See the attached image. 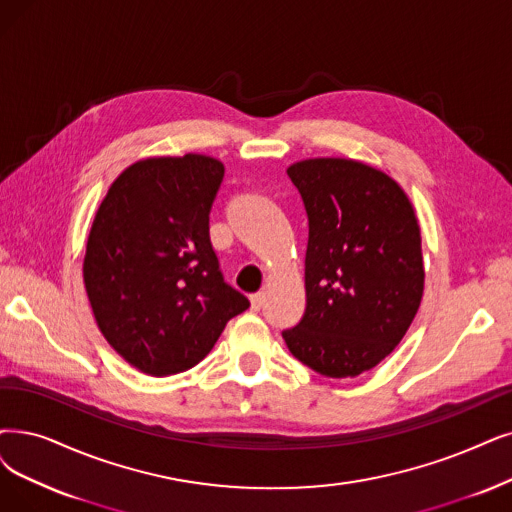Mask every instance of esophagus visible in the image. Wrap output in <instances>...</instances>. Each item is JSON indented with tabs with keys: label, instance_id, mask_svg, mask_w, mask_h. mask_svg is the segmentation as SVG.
I'll list each match as a JSON object with an SVG mask.
<instances>
[{
	"label": "esophagus",
	"instance_id": "obj_1",
	"mask_svg": "<svg viewBox=\"0 0 512 512\" xmlns=\"http://www.w3.org/2000/svg\"><path fill=\"white\" fill-rule=\"evenodd\" d=\"M250 302H252V309H254V311H260L262 304H264V292L252 294V296H250Z\"/></svg>",
	"mask_w": 512,
	"mask_h": 512
}]
</instances>
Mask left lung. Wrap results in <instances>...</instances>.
Wrapping results in <instances>:
<instances>
[{"label": "left lung", "instance_id": "obj_1", "mask_svg": "<svg viewBox=\"0 0 512 512\" xmlns=\"http://www.w3.org/2000/svg\"><path fill=\"white\" fill-rule=\"evenodd\" d=\"M288 176L309 214L306 311L283 332L290 353L327 378H355L395 351L424 294L410 197L357 159L315 157Z\"/></svg>", "mask_w": 512, "mask_h": 512}]
</instances>
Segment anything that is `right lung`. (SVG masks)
I'll return each mask as SVG.
<instances>
[{"label":"right lung","instance_id":"add662e5","mask_svg":"<svg viewBox=\"0 0 512 512\" xmlns=\"http://www.w3.org/2000/svg\"><path fill=\"white\" fill-rule=\"evenodd\" d=\"M222 176L210 155L140 159L113 180L94 216L84 256L94 319L149 376L189 370L250 306L224 283L210 243Z\"/></svg>","mask_w":512,"mask_h":512}]
</instances>
